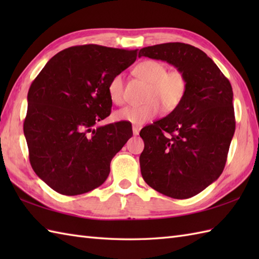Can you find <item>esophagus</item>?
<instances>
[{
    "label": "esophagus",
    "instance_id": "1",
    "mask_svg": "<svg viewBox=\"0 0 259 259\" xmlns=\"http://www.w3.org/2000/svg\"><path fill=\"white\" fill-rule=\"evenodd\" d=\"M140 129H141V126H140V125H136V124H134V125H133V131H134V135H135V136L139 135V131H140Z\"/></svg>",
    "mask_w": 259,
    "mask_h": 259
}]
</instances>
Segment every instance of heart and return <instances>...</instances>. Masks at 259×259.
Segmentation results:
<instances>
[{
  "label": "heart",
  "instance_id": "obj_1",
  "mask_svg": "<svg viewBox=\"0 0 259 259\" xmlns=\"http://www.w3.org/2000/svg\"><path fill=\"white\" fill-rule=\"evenodd\" d=\"M136 74L150 83L147 103L142 106H126L114 112V119L128 121L134 124H142L160 113L161 106L164 111H172L177 108L188 90V79L179 69L168 70L167 65L158 60L148 59L137 64ZM108 93L111 101L121 104L124 100V80L119 73L112 76L108 84Z\"/></svg>",
  "mask_w": 259,
  "mask_h": 259
}]
</instances>
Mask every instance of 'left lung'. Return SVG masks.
Returning <instances> with one entry per match:
<instances>
[{
	"instance_id": "1",
	"label": "left lung",
	"mask_w": 259,
	"mask_h": 259,
	"mask_svg": "<svg viewBox=\"0 0 259 259\" xmlns=\"http://www.w3.org/2000/svg\"><path fill=\"white\" fill-rule=\"evenodd\" d=\"M139 57L162 60L188 79L184 100L167 117L140 131L142 178L160 194L187 199L217 180L235 133L229 80L200 49L180 42L141 49Z\"/></svg>"
}]
</instances>
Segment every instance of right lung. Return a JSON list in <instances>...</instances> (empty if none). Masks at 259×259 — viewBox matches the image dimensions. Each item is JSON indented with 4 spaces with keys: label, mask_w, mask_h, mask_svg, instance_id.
I'll return each instance as SVG.
<instances>
[{
    "label": "right lung",
    "mask_w": 259,
    "mask_h": 259,
    "mask_svg": "<svg viewBox=\"0 0 259 259\" xmlns=\"http://www.w3.org/2000/svg\"><path fill=\"white\" fill-rule=\"evenodd\" d=\"M137 51L71 47L32 82L23 123L30 163L59 194L81 195L101 186L112 158L133 137L126 121L95 125L111 113L110 80L136 61Z\"/></svg>",
    "instance_id": "right-lung-1"
}]
</instances>
